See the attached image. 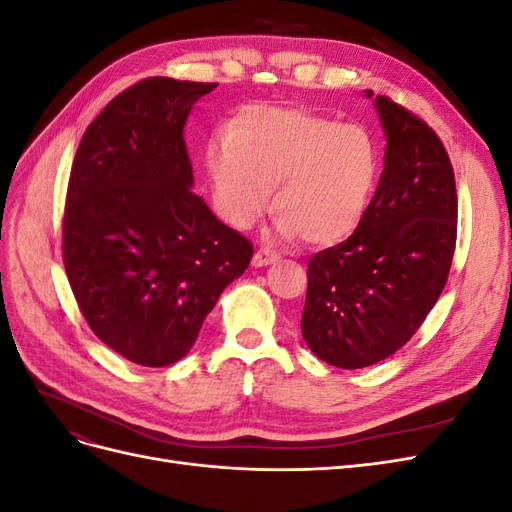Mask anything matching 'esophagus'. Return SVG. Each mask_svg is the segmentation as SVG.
<instances>
[{
	"label": "esophagus",
	"instance_id": "esophagus-1",
	"mask_svg": "<svg viewBox=\"0 0 512 512\" xmlns=\"http://www.w3.org/2000/svg\"><path fill=\"white\" fill-rule=\"evenodd\" d=\"M273 260H277V254L271 250V247H260V250L252 258L254 267H267Z\"/></svg>",
	"mask_w": 512,
	"mask_h": 512
}]
</instances>
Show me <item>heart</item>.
<instances>
[{
  "instance_id": "obj_1",
  "label": "heart",
  "mask_w": 512,
  "mask_h": 512,
  "mask_svg": "<svg viewBox=\"0 0 512 512\" xmlns=\"http://www.w3.org/2000/svg\"><path fill=\"white\" fill-rule=\"evenodd\" d=\"M215 207L252 226L273 205L277 232L331 245L361 222L380 175V147L359 123L284 106H250L205 149Z\"/></svg>"
}]
</instances>
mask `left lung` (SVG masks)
<instances>
[{
  "mask_svg": "<svg viewBox=\"0 0 512 512\" xmlns=\"http://www.w3.org/2000/svg\"><path fill=\"white\" fill-rule=\"evenodd\" d=\"M376 108L386 134L376 194L352 235L307 265L303 339L342 369L374 365L418 331L457 241L455 173L438 134L389 96Z\"/></svg>",
  "mask_w": 512,
  "mask_h": 512,
  "instance_id": "1",
  "label": "left lung"
}]
</instances>
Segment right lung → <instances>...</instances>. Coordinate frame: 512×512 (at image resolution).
I'll list each match as a JSON object with an SVG mask.
<instances>
[{"instance_id":"1","label":"right lung","mask_w":512,"mask_h":512,"mask_svg":"<svg viewBox=\"0 0 512 512\" xmlns=\"http://www.w3.org/2000/svg\"><path fill=\"white\" fill-rule=\"evenodd\" d=\"M218 83L151 76L89 123L70 170L61 247L89 329L145 367L194 346L254 247L190 188L183 126Z\"/></svg>"}]
</instances>
